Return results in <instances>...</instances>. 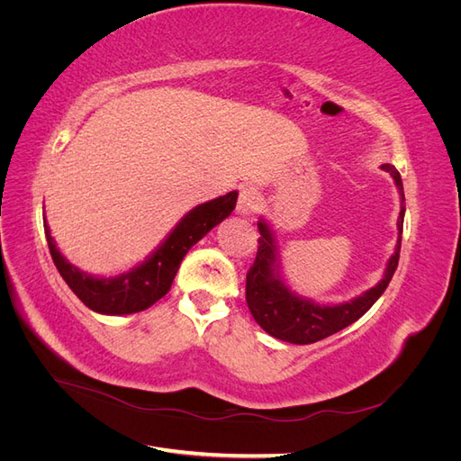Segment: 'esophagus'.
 I'll return each instance as SVG.
<instances>
[{
  "mask_svg": "<svg viewBox=\"0 0 461 461\" xmlns=\"http://www.w3.org/2000/svg\"><path fill=\"white\" fill-rule=\"evenodd\" d=\"M261 207V194L254 186H242L239 194V213L240 215H254Z\"/></svg>",
  "mask_w": 461,
  "mask_h": 461,
  "instance_id": "1",
  "label": "esophagus"
}]
</instances>
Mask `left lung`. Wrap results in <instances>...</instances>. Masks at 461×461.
Returning a JSON list of instances; mask_svg holds the SVG:
<instances>
[{
    "label": "left lung",
    "mask_w": 461,
    "mask_h": 461,
    "mask_svg": "<svg viewBox=\"0 0 461 461\" xmlns=\"http://www.w3.org/2000/svg\"><path fill=\"white\" fill-rule=\"evenodd\" d=\"M383 169L393 175L394 183L400 190L402 203H403V186L400 173L396 171L394 165L384 163ZM403 212L406 205H402L400 217H398V244L394 256L388 259L386 271L383 281L373 286L371 290L364 292V294L339 305H317L310 300L298 298L296 294L285 286L281 276L276 275V248L273 242V236L269 227L265 225L261 219L258 222V229L261 239L258 240V254L254 259V265L249 267L246 275V302L248 308L252 312L258 325L269 332L271 337L292 342V344H313L317 340H323L330 334L342 330L344 327L352 325L364 315L371 305L381 298L383 292L386 290L390 278H393L398 259H400V248H402V229H403Z\"/></svg>",
    "instance_id": "obj_1"
}]
</instances>
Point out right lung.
<instances>
[{
  "label": "right lung",
  "mask_w": 461,
  "mask_h": 461,
  "mask_svg": "<svg viewBox=\"0 0 461 461\" xmlns=\"http://www.w3.org/2000/svg\"><path fill=\"white\" fill-rule=\"evenodd\" d=\"M236 198L239 194L229 192L225 196L194 207L146 263L113 278H97L78 271L61 256L51 239L50 227L44 225L50 254L63 281L90 310L105 315L144 312L171 290L180 261L185 259L188 249L232 213Z\"/></svg>",
  "instance_id": "1"
}]
</instances>
